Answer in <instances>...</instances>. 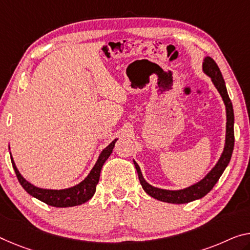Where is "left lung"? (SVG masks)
<instances>
[{"label":"left lung","instance_id":"1","mask_svg":"<svg viewBox=\"0 0 250 250\" xmlns=\"http://www.w3.org/2000/svg\"><path fill=\"white\" fill-rule=\"evenodd\" d=\"M203 71H205L206 74L210 77L211 80H212L213 85L216 86L219 94L221 95L226 105V113H227V126H226V127L227 128H226V144L224 152H222L216 167H214L200 182L195 183L193 186L187 188V189L176 191L163 190L159 189V188L152 187L151 184H148L145 181L143 175H142L140 167H138L137 163L134 161V165H135L136 167L138 179H140L142 188H143L144 191L146 192L148 195H151L152 198L156 199V200L180 205V203H188L197 200V199H201L212 190L214 184L218 182L219 178H220L221 174L224 173L225 168L227 167V165L230 162V159H231L233 145H235V134H233V121H235V117H233L232 104L228 96V91L227 88H226L224 77H222L220 69H219L216 61L212 58H210V57H206L205 61H203Z\"/></svg>","mask_w":250,"mask_h":250}]
</instances>
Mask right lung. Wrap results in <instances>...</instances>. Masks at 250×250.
Segmentation results:
<instances>
[{"mask_svg": "<svg viewBox=\"0 0 250 250\" xmlns=\"http://www.w3.org/2000/svg\"><path fill=\"white\" fill-rule=\"evenodd\" d=\"M116 141L117 140H114L105 149H103V152L98 157L97 162L94 165L93 170L90 171V173L88 174L87 178L83 180V182H80L79 184H77V186L72 188H69V189L48 190L34 187L31 183L26 181V180L20 174V172L18 171L17 167H15V163L12 157H11V162H12L13 168L15 171V174H17L19 182H20L23 189L28 192L30 195L37 198L38 200L47 203L49 206L58 207V208H67V207L79 206L87 202L94 195L96 191V186H97V183L99 181V175H101L103 165L106 162V160L108 159L109 155L112 154Z\"/></svg>", "mask_w": 250, "mask_h": 250, "instance_id": "add662e5", "label": "right lung"}]
</instances>
